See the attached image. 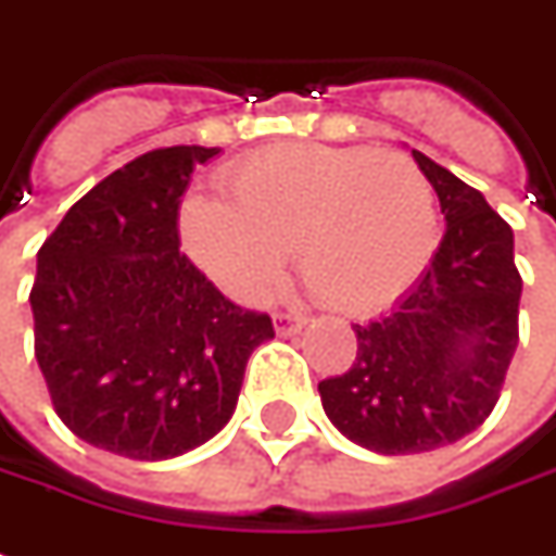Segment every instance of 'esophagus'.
Here are the masks:
<instances>
[{
    "label": "esophagus",
    "instance_id": "34e87169",
    "mask_svg": "<svg viewBox=\"0 0 556 556\" xmlns=\"http://www.w3.org/2000/svg\"><path fill=\"white\" fill-rule=\"evenodd\" d=\"M304 316H298V313H289V309H277L274 313V328H277V333H294V331H301L304 328Z\"/></svg>",
    "mask_w": 556,
    "mask_h": 556
}]
</instances>
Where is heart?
<instances>
[{
	"mask_svg": "<svg viewBox=\"0 0 556 556\" xmlns=\"http://www.w3.org/2000/svg\"><path fill=\"white\" fill-rule=\"evenodd\" d=\"M219 186L225 198H186L180 231L204 274L238 301H258L298 250L321 304L372 316L437 250L433 186L403 153L277 143L235 162Z\"/></svg>",
	"mask_w": 556,
	"mask_h": 556,
	"instance_id": "1",
	"label": "heart"
}]
</instances>
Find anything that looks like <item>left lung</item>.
I'll return each mask as SVG.
<instances>
[{
  "label": "left lung",
  "instance_id": "8db88e82",
  "mask_svg": "<svg viewBox=\"0 0 556 556\" xmlns=\"http://www.w3.org/2000/svg\"><path fill=\"white\" fill-rule=\"evenodd\" d=\"M413 156L448 223L440 250L388 316L352 325V367L318 382L333 427L379 454L433 452L484 425L518 349L523 282L511 225L479 189Z\"/></svg>",
  "mask_w": 556,
  "mask_h": 556
}]
</instances>
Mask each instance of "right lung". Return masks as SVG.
Segmentation results:
<instances>
[{
	"label": "right lung",
	"instance_id": "right-lung-1",
	"mask_svg": "<svg viewBox=\"0 0 556 556\" xmlns=\"http://www.w3.org/2000/svg\"><path fill=\"white\" fill-rule=\"evenodd\" d=\"M219 147H159L75 201L38 250L29 304L50 403L75 437L165 460L223 430L274 337L180 252V198Z\"/></svg>",
	"mask_w": 556,
	"mask_h": 556
}]
</instances>
